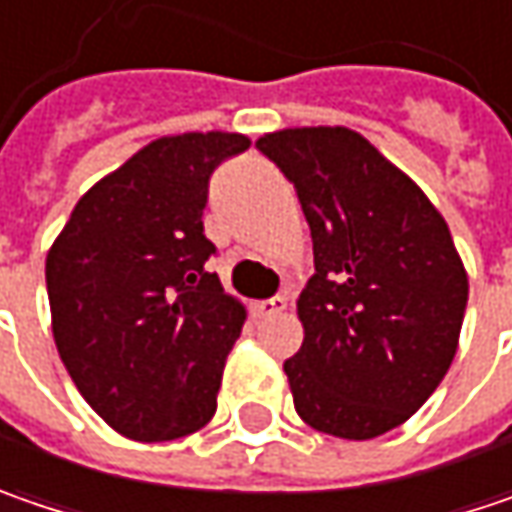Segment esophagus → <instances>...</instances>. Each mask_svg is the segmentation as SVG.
I'll return each instance as SVG.
<instances>
[{
  "label": "esophagus",
  "instance_id": "esophagus-1",
  "mask_svg": "<svg viewBox=\"0 0 512 512\" xmlns=\"http://www.w3.org/2000/svg\"><path fill=\"white\" fill-rule=\"evenodd\" d=\"M252 310H255L257 318L278 316V313H284L286 310V298L284 295H275V298H269V301H257Z\"/></svg>",
  "mask_w": 512,
  "mask_h": 512
}]
</instances>
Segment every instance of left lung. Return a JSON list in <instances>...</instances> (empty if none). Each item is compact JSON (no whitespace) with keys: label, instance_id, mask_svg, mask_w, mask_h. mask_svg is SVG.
Instances as JSON below:
<instances>
[{"label":"left lung","instance_id":"8db88e82","mask_svg":"<svg viewBox=\"0 0 512 512\" xmlns=\"http://www.w3.org/2000/svg\"><path fill=\"white\" fill-rule=\"evenodd\" d=\"M257 150L295 185L313 234L304 342L284 362L295 411L324 435H385L432 397L458 350L469 281L449 226L347 127L278 130Z\"/></svg>","mask_w":512,"mask_h":512}]
</instances>
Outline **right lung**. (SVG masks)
I'll return each mask as SVG.
<instances>
[{"label":"right lung","mask_w":512,"mask_h":512,"mask_svg":"<svg viewBox=\"0 0 512 512\" xmlns=\"http://www.w3.org/2000/svg\"><path fill=\"white\" fill-rule=\"evenodd\" d=\"M240 133H182L141 147L80 196L48 249L51 330L66 371L133 440H176L217 411L246 310L208 272V179L249 150Z\"/></svg>","instance_id":"right-lung-1"}]
</instances>
